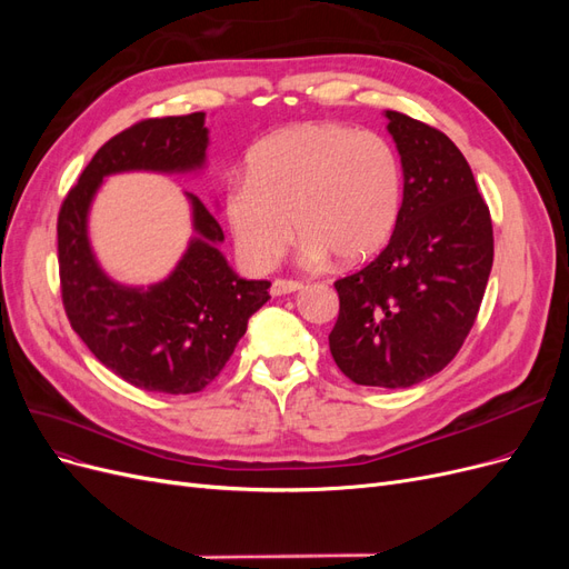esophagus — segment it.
Returning a JSON list of instances; mask_svg holds the SVG:
<instances>
[{"mask_svg": "<svg viewBox=\"0 0 569 569\" xmlns=\"http://www.w3.org/2000/svg\"><path fill=\"white\" fill-rule=\"evenodd\" d=\"M301 289V282H297V280H274L272 284H270V295L272 297H284V295H291V291H299Z\"/></svg>", "mask_w": 569, "mask_h": 569, "instance_id": "obj_1", "label": "esophagus"}]
</instances>
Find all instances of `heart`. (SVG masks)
<instances>
[{
	"label": "heart",
	"instance_id": "b5f03b06",
	"mask_svg": "<svg viewBox=\"0 0 569 569\" xmlns=\"http://www.w3.org/2000/svg\"><path fill=\"white\" fill-rule=\"evenodd\" d=\"M403 203L401 161L387 140L341 123H299L268 134L222 197L234 249L251 270H270L291 237L301 261L341 266L380 253ZM296 228H290V222Z\"/></svg>",
	"mask_w": 569,
	"mask_h": 569
}]
</instances>
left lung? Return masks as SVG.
Returning <instances> with one entry per match:
<instances>
[{
	"label": "left lung",
	"mask_w": 569,
	"mask_h": 569,
	"mask_svg": "<svg viewBox=\"0 0 569 569\" xmlns=\"http://www.w3.org/2000/svg\"><path fill=\"white\" fill-rule=\"evenodd\" d=\"M403 203L385 251L335 282L337 368L363 387L403 389L451 363L470 335L493 263L489 206L441 130L387 111Z\"/></svg>",
	"instance_id": "obj_1"
}]
</instances>
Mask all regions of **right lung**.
<instances>
[{
  "instance_id": "obj_1",
  "label": "right lung",
  "mask_w": 569,
  "mask_h": 569,
  "mask_svg": "<svg viewBox=\"0 0 569 569\" xmlns=\"http://www.w3.org/2000/svg\"><path fill=\"white\" fill-rule=\"evenodd\" d=\"M206 113L147 118L101 147L59 211V274L66 316L111 372L144 391L197 393L226 368L249 318L270 295L268 280H244L218 244L226 239L203 201L192 206L194 237L168 278L130 287L101 270L88 216L101 182L116 173H197L206 166Z\"/></svg>"
}]
</instances>
